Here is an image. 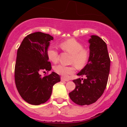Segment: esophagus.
<instances>
[{"label": "esophagus", "mask_w": 127, "mask_h": 127, "mask_svg": "<svg viewBox=\"0 0 127 127\" xmlns=\"http://www.w3.org/2000/svg\"><path fill=\"white\" fill-rule=\"evenodd\" d=\"M61 80L62 81H69V80L67 79H65V78H64V77H61Z\"/></svg>", "instance_id": "esophagus-1"}]
</instances>
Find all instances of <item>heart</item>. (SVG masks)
Returning a JSON list of instances; mask_svg holds the SVG:
<instances>
[{"label":"heart","mask_w":127,"mask_h":127,"mask_svg":"<svg viewBox=\"0 0 127 127\" xmlns=\"http://www.w3.org/2000/svg\"><path fill=\"white\" fill-rule=\"evenodd\" d=\"M60 47L62 50L72 54L71 63L74 64L77 67H82L87 62L90 57L88 50L83 48V44L74 39H70L61 43ZM47 55L50 61L57 63L59 60V53L57 50L53 46H50L47 50ZM54 71L57 73L64 77H67L75 72L76 67L74 64L66 66L60 64L54 67Z\"/></svg>","instance_id":"obj_1"}]
</instances>
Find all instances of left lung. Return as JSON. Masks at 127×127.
<instances>
[{
  "label": "left lung",
  "mask_w": 127,
  "mask_h": 127,
  "mask_svg": "<svg viewBox=\"0 0 127 127\" xmlns=\"http://www.w3.org/2000/svg\"><path fill=\"white\" fill-rule=\"evenodd\" d=\"M90 57L88 63L78 76L86 79L74 80L76 88L69 94L71 100L79 105L95 103L103 94L108 80L110 60L107 45L98 36L92 35L88 40Z\"/></svg>",
  "instance_id": "1"
}]
</instances>
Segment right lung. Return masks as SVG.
Masks as SVG:
<instances>
[{"instance_id": "add662e5", "label": "right lung", "mask_w": 127, "mask_h": 127, "mask_svg": "<svg viewBox=\"0 0 127 127\" xmlns=\"http://www.w3.org/2000/svg\"><path fill=\"white\" fill-rule=\"evenodd\" d=\"M53 39L49 34L33 33L24 38L17 51L15 85L22 99L31 105H39L47 101L53 86L60 81V76L54 72L44 77L40 74L41 71L51 70L47 50Z\"/></svg>"}]
</instances>
